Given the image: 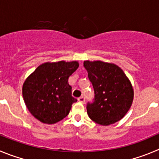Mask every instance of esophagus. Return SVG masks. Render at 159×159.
I'll return each instance as SVG.
<instances>
[{"label": "esophagus", "instance_id": "34e87169", "mask_svg": "<svg viewBox=\"0 0 159 159\" xmlns=\"http://www.w3.org/2000/svg\"><path fill=\"white\" fill-rule=\"evenodd\" d=\"M78 100L81 103H84V102H85V99H84V96H81V97H79L78 99Z\"/></svg>", "mask_w": 159, "mask_h": 159}]
</instances>
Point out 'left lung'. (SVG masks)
Listing matches in <instances>:
<instances>
[{
    "instance_id": "1",
    "label": "left lung",
    "mask_w": 159,
    "mask_h": 159,
    "mask_svg": "<svg viewBox=\"0 0 159 159\" xmlns=\"http://www.w3.org/2000/svg\"><path fill=\"white\" fill-rule=\"evenodd\" d=\"M83 64L95 91L94 102L87 105L89 117L102 125L120 121L133 101L134 90L131 81L115 63L85 60Z\"/></svg>"
}]
</instances>
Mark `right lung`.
Masks as SVG:
<instances>
[{
    "instance_id": "1",
    "label": "right lung",
    "mask_w": 159,
    "mask_h": 159,
    "mask_svg": "<svg viewBox=\"0 0 159 159\" xmlns=\"http://www.w3.org/2000/svg\"><path fill=\"white\" fill-rule=\"evenodd\" d=\"M79 66L78 61L46 62L36 68L23 84L28 111L44 124H55L68 115L77 99L71 96L68 78Z\"/></svg>"
}]
</instances>
